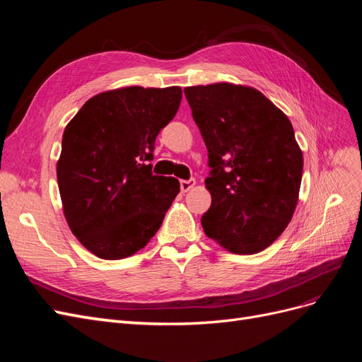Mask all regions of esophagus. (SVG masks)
I'll use <instances>...</instances> for the list:
<instances>
[{"instance_id":"34e87169","label":"esophagus","mask_w":362,"mask_h":362,"mask_svg":"<svg viewBox=\"0 0 362 362\" xmlns=\"http://www.w3.org/2000/svg\"><path fill=\"white\" fill-rule=\"evenodd\" d=\"M194 184H196L194 178H190V180H181V181H180L181 192H182V193H187L189 190H192V189L194 187Z\"/></svg>"}]
</instances>
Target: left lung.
<instances>
[{
    "instance_id": "1",
    "label": "left lung",
    "mask_w": 362,
    "mask_h": 362,
    "mask_svg": "<svg viewBox=\"0 0 362 362\" xmlns=\"http://www.w3.org/2000/svg\"><path fill=\"white\" fill-rule=\"evenodd\" d=\"M208 149L205 234L238 255L284 233L299 198L303 157L288 117L257 89L229 83L184 89Z\"/></svg>"
}]
</instances>
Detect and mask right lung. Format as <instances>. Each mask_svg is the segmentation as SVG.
Instances as JSON below:
<instances>
[{"instance_id": "1", "label": "right lung", "mask_w": 362, "mask_h": 362, "mask_svg": "<svg viewBox=\"0 0 362 362\" xmlns=\"http://www.w3.org/2000/svg\"><path fill=\"white\" fill-rule=\"evenodd\" d=\"M181 87H124L90 98L64 128L57 181L64 217L92 254L120 259L145 247L180 193L152 173L156 137L177 115Z\"/></svg>"}]
</instances>
